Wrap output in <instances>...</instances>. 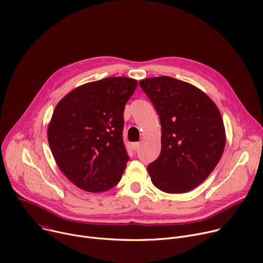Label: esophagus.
Masks as SVG:
<instances>
[{
  "mask_svg": "<svg viewBox=\"0 0 263 263\" xmlns=\"http://www.w3.org/2000/svg\"><path fill=\"white\" fill-rule=\"evenodd\" d=\"M139 147H140V142H133V144H132V149L134 151H136Z\"/></svg>",
  "mask_w": 263,
  "mask_h": 263,
  "instance_id": "1",
  "label": "esophagus"
}]
</instances>
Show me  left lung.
I'll list each match as a JSON object with an SVG mask.
<instances>
[{
	"mask_svg": "<svg viewBox=\"0 0 263 263\" xmlns=\"http://www.w3.org/2000/svg\"><path fill=\"white\" fill-rule=\"evenodd\" d=\"M140 88L160 119L161 151L148 165L153 184L165 193L195 189L219 162L226 131L221 114L200 89L159 77L141 80Z\"/></svg>",
	"mask_w": 263,
	"mask_h": 263,
	"instance_id": "left-lung-1",
	"label": "left lung"
}]
</instances>
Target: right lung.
<instances>
[{"label":"right lung","mask_w":263,"mask_h":263,"mask_svg":"<svg viewBox=\"0 0 263 263\" xmlns=\"http://www.w3.org/2000/svg\"><path fill=\"white\" fill-rule=\"evenodd\" d=\"M137 81L107 78L82 85L57 105L48 141L65 176L87 192H105L121 180L129 156L124 110Z\"/></svg>","instance_id":"obj_1"}]
</instances>
